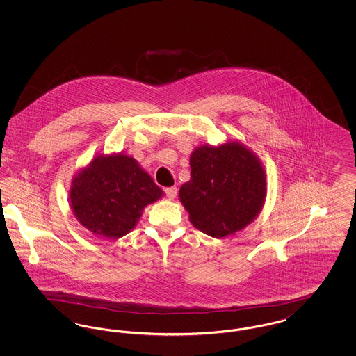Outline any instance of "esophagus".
Here are the masks:
<instances>
[{"label":"esophagus","instance_id":"esophagus-1","mask_svg":"<svg viewBox=\"0 0 356 356\" xmlns=\"http://www.w3.org/2000/svg\"><path fill=\"white\" fill-rule=\"evenodd\" d=\"M164 192H165V196L168 197V199H175L176 196H177V188L176 186H170V188H165L164 189Z\"/></svg>","mask_w":356,"mask_h":356}]
</instances>
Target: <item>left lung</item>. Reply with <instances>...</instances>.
<instances>
[{"label": "left lung", "mask_w": 356, "mask_h": 356, "mask_svg": "<svg viewBox=\"0 0 356 356\" xmlns=\"http://www.w3.org/2000/svg\"><path fill=\"white\" fill-rule=\"evenodd\" d=\"M189 164L191 180L179 195L197 229L224 237L254 220L264 203L266 173L252 152L238 143L203 145Z\"/></svg>", "instance_id": "1"}]
</instances>
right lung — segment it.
Returning <instances> with one entry per match:
<instances>
[{"instance_id": "right-lung-1", "label": "right lung", "mask_w": 356, "mask_h": 356, "mask_svg": "<svg viewBox=\"0 0 356 356\" xmlns=\"http://www.w3.org/2000/svg\"><path fill=\"white\" fill-rule=\"evenodd\" d=\"M161 195L134 157L97 156L73 180L70 204L77 220L90 232L119 238L135 227L144 207Z\"/></svg>"}]
</instances>
